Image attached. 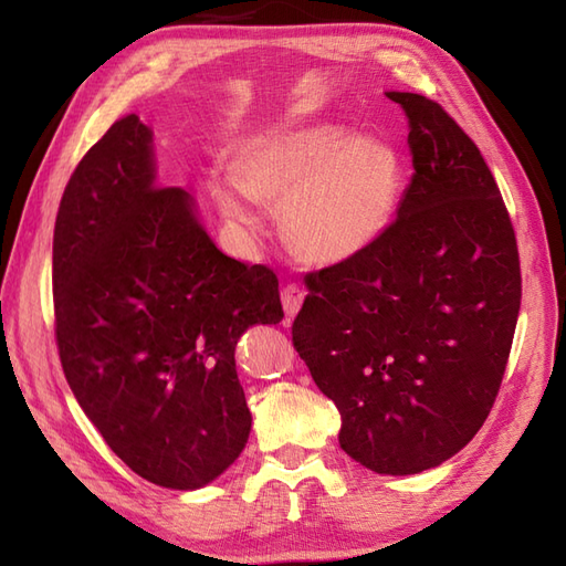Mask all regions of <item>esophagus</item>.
Returning <instances> with one entry per match:
<instances>
[{
    "label": "esophagus",
    "mask_w": 566,
    "mask_h": 566,
    "mask_svg": "<svg viewBox=\"0 0 566 566\" xmlns=\"http://www.w3.org/2000/svg\"><path fill=\"white\" fill-rule=\"evenodd\" d=\"M304 296L306 292L302 290L298 284H286L282 290V306H284V314L286 316H296L298 308L304 304Z\"/></svg>",
    "instance_id": "esophagus-1"
}]
</instances>
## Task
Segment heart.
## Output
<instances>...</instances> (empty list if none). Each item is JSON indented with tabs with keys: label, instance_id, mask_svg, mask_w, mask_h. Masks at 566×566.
<instances>
[{
	"label": "heart",
	"instance_id": "1",
	"mask_svg": "<svg viewBox=\"0 0 566 566\" xmlns=\"http://www.w3.org/2000/svg\"><path fill=\"white\" fill-rule=\"evenodd\" d=\"M401 191V160L389 143L314 124L250 143L235 175L211 182L223 219L240 233L262 226L260 201L282 209L290 245L306 262L340 264L387 231Z\"/></svg>",
	"mask_w": 566,
	"mask_h": 566
}]
</instances>
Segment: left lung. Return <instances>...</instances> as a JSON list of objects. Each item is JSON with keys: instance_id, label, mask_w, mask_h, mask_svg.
Returning a JSON list of instances; mask_svg holds the SVG:
<instances>
[{"instance_id": "1", "label": "left lung", "mask_w": 566, "mask_h": 566, "mask_svg": "<svg viewBox=\"0 0 566 566\" xmlns=\"http://www.w3.org/2000/svg\"><path fill=\"white\" fill-rule=\"evenodd\" d=\"M408 118L413 177L363 255L306 274L292 340L340 411V448L377 474L440 467L476 436L521 311L515 233L494 175L432 99Z\"/></svg>"}]
</instances>
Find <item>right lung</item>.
I'll return each mask as SVG.
<instances>
[{
	"label": "right lung",
	"instance_id": "obj_1",
	"mask_svg": "<svg viewBox=\"0 0 566 566\" xmlns=\"http://www.w3.org/2000/svg\"><path fill=\"white\" fill-rule=\"evenodd\" d=\"M53 296L70 389L138 476L195 491L238 460L252 416L235 345L284 318L280 282L216 248L189 191L160 187L153 130L136 114L70 177Z\"/></svg>",
	"mask_w": 566,
	"mask_h": 566
}]
</instances>
